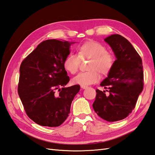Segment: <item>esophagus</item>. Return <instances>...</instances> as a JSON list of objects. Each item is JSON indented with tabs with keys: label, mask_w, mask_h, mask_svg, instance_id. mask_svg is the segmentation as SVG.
<instances>
[{
	"label": "esophagus",
	"mask_w": 155,
	"mask_h": 155,
	"mask_svg": "<svg viewBox=\"0 0 155 155\" xmlns=\"http://www.w3.org/2000/svg\"><path fill=\"white\" fill-rule=\"evenodd\" d=\"M81 88H83V89H86V88H88L87 86H84V85H81Z\"/></svg>",
	"instance_id": "obj_1"
}]
</instances>
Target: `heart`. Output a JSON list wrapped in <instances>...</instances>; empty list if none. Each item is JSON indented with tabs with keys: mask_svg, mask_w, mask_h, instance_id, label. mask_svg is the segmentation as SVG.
<instances>
[{
	"mask_svg": "<svg viewBox=\"0 0 155 155\" xmlns=\"http://www.w3.org/2000/svg\"><path fill=\"white\" fill-rule=\"evenodd\" d=\"M91 59L88 65V71L83 72L72 79L74 84L90 85L99 81L100 73L106 75L110 72L114 63L113 54L107 51V48L99 42L89 41L84 42L77 48V55L70 54L63 62L64 68L67 72L74 74L78 70L81 60Z\"/></svg>",
	"mask_w": 155,
	"mask_h": 155,
	"instance_id": "b5f03b06",
	"label": "heart"
}]
</instances>
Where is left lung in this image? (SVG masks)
<instances>
[{
    "label": "left lung",
    "mask_w": 155,
    "mask_h": 155,
    "mask_svg": "<svg viewBox=\"0 0 155 155\" xmlns=\"http://www.w3.org/2000/svg\"><path fill=\"white\" fill-rule=\"evenodd\" d=\"M117 59L108 77L101 83L105 91L96 90L93 107L97 114L108 122L123 120L132 113L143 89L142 59L127 39L120 35L104 38Z\"/></svg>",
    "instance_id": "8db88e82"
}]
</instances>
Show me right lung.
I'll return each instance as SVG.
<instances>
[{
  "mask_svg": "<svg viewBox=\"0 0 155 155\" xmlns=\"http://www.w3.org/2000/svg\"><path fill=\"white\" fill-rule=\"evenodd\" d=\"M71 42L49 39L41 42L20 67L18 93L28 117L45 127L63 123L79 85L65 87L69 77L63 62Z\"/></svg>",
  "mask_w": 155,
  "mask_h": 155,
  "instance_id": "add662e5",
  "label": "right lung"
}]
</instances>
